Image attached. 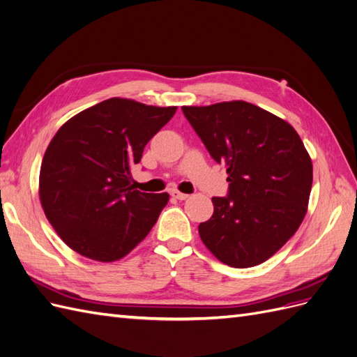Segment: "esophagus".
<instances>
[{"instance_id": "obj_1", "label": "esophagus", "mask_w": 357, "mask_h": 357, "mask_svg": "<svg viewBox=\"0 0 357 357\" xmlns=\"http://www.w3.org/2000/svg\"><path fill=\"white\" fill-rule=\"evenodd\" d=\"M171 195L174 197L176 199H178V201H185V199L189 198V195H186V193H181V192H178V190H172Z\"/></svg>"}]
</instances>
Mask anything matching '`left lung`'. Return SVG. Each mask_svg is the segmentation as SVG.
Wrapping results in <instances>:
<instances>
[{
  "mask_svg": "<svg viewBox=\"0 0 357 357\" xmlns=\"http://www.w3.org/2000/svg\"><path fill=\"white\" fill-rule=\"evenodd\" d=\"M218 164H226L228 195L199 223L202 243L220 262H265L296 232L307 213L312 164L283 119L244 101L181 107Z\"/></svg>",
  "mask_w": 357,
  "mask_h": 357,
  "instance_id": "1",
  "label": "left lung"
}]
</instances>
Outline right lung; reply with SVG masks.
Listing matches in <instances>:
<instances>
[{"label": "right lung", "instance_id": "right-lung-1", "mask_svg": "<svg viewBox=\"0 0 357 357\" xmlns=\"http://www.w3.org/2000/svg\"><path fill=\"white\" fill-rule=\"evenodd\" d=\"M176 110L110 98L71 117L52 138L40 169V201L74 252L113 262L153 228L169 197L134 189L131 169Z\"/></svg>", "mask_w": 357, "mask_h": 357}]
</instances>
